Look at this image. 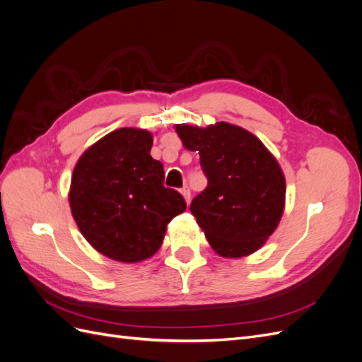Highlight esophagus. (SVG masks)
Returning <instances> with one entry per match:
<instances>
[{"mask_svg":"<svg viewBox=\"0 0 362 362\" xmlns=\"http://www.w3.org/2000/svg\"><path fill=\"white\" fill-rule=\"evenodd\" d=\"M181 194L184 196V199H185V202H190V199H192V193H190V189H189V185H184V187L181 189Z\"/></svg>","mask_w":362,"mask_h":362,"instance_id":"34e87169","label":"esophagus"}]
</instances>
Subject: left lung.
Instances as JSON below:
<instances>
[{
  "label": "left lung",
  "mask_w": 362,
  "mask_h": 362,
  "mask_svg": "<svg viewBox=\"0 0 362 362\" xmlns=\"http://www.w3.org/2000/svg\"><path fill=\"white\" fill-rule=\"evenodd\" d=\"M182 145L199 152L206 187L190 211L221 257L254 254L275 231L286 204V178L276 158L249 131L218 122L177 125Z\"/></svg>",
  "instance_id": "1"
}]
</instances>
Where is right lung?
<instances>
[{"mask_svg": "<svg viewBox=\"0 0 362 362\" xmlns=\"http://www.w3.org/2000/svg\"><path fill=\"white\" fill-rule=\"evenodd\" d=\"M151 146L149 131L119 128L87 149L72 173L69 205L81 234L120 262L154 255L168 223L187 206L163 185V164L151 157Z\"/></svg>", "mask_w": 362, "mask_h": 362, "instance_id": "obj_1", "label": "right lung"}]
</instances>
